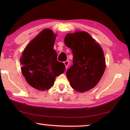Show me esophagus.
<instances>
[{"label": "esophagus", "mask_w": 130, "mask_h": 130, "mask_svg": "<svg viewBox=\"0 0 130 130\" xmlns=\"http://www.w3.org/2000/svg\"><path fill=\"white\" fill-rule=\"evenodd\" d=\"M64 65L66 66V69H67V67H68V66H69V61H66L64 62Z\"/></svg>", "instance_id": "obj_1"}]
</instances>
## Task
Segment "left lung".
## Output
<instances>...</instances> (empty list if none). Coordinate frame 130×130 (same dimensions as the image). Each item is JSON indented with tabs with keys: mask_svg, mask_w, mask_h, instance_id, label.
<instances>
[{
	"mask_svg": "<svg viewBox=\"0 0 130 130\" xmlns=\"http://www.w3.org/2000/svg\"><path fill=\"white\" fill-rule=\"evenodd\" d=\"M64 44L72 50L73 64L66 72L70 86L84 92L96 85L105 69V58L102 47L85 31L67 34Z\"/></svg>",
	"mask_w": 130,
	"mask_h": 130,
	"instance_id": "1",
	"label": "left lung"
}]
</instances>
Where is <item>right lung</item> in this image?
Instances as JSON below:
<instances>
[{"mask_svg": "<svg viewBox=\"0 0 130 130\" xmlns=\"http://www.w3.org/2000/svg\"><path fill=\"white\" fill-rule=\"evenodd\" d=\"M56 35L45 29L25 48L21 57V71L28 84L39 90L50 89L56 77L64 72V64L57 61L53 48Z\"/></svg>", "mask_w": 130, "mask_h": 130, "instance_id": "obj_1", "label": "right lung"}]
</instances>
